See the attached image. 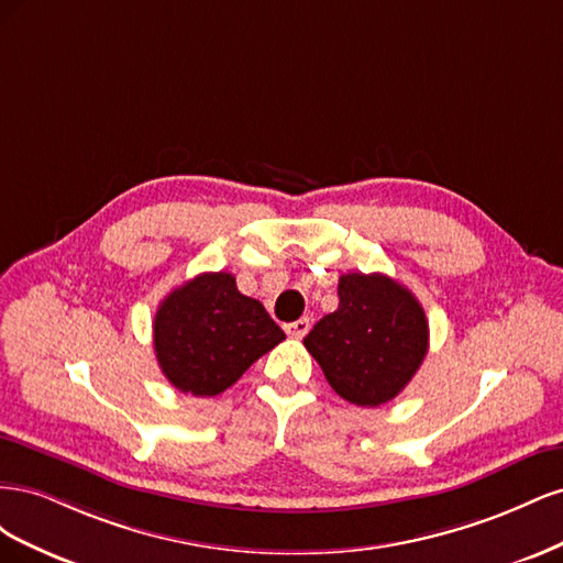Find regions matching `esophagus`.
<instances>
[{"instance_id":"1","label":"esophagus","mask_w":563,"mask_h":563,"mask_svg":"<svg viewBox=\"0 0 563 563\" xmlns=\"http://www.w3.org/2000/svg\"><path fill=\"white\" fill-rule=\"evenodd\" d=\"M308 331H310V319H308V317H302V319H298V321L286 323V333L291 335V338H296V340L308 335Z\"/></svg>"}]
</instances>
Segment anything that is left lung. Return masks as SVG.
<instances>
[{
  "label": "left lung",
  "mask_w": 563,
  "mask_h": 563,
  "mask_svg": "<svg viewBox=\"0 0 563 563\" xmlns=\"http://www.w3.org/2000/svg\"><path fill=\"white\" fill-rule=\"evenodd\" d=\"M338 310L319 319L305 347L340 397L380 406L411 383L430 347L422 305L380 272L338 279Z\"/></svg>",
  "instance_id": "8db88e82"
}]
</instances>
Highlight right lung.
<instances>
[{"label":"right lung","mask_w":563,"mask_h":563,"mask_svg":"<svg viewBox=\"0 0 563 563\" xmlns=\"http://www.w3.org/2000/svg\"><path fill=\"white\" fill-rule=\"evenodd\" d=\"M152 329L166 380L195 397L225 391L286 338L263 302L240 294L230 272H203L174 288Z\"/></svg>","instance_id":"add662e5"}]
</instances>
